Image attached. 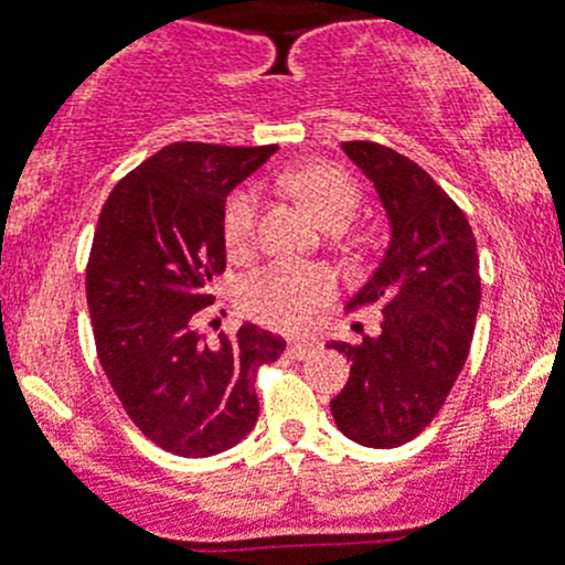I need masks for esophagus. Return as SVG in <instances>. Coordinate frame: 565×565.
Returning <instances> with one entry per match:
<instances>
[{"label": "esophagus", "instance_id": "esophagus-1", "mask_svg": "<svg viewBox=\"0 0 565 565\" xmlns=\"http://www.w3.org/2000/svg\"><path fill=\"white\" fill-rule=\"evenodd\" d=\"M312 354H315L312 342H289V345H287V356H289V360H295V362L309 360Z\"/></svg>", "mask_w": 565, "mask_h": 565}]
</instances>
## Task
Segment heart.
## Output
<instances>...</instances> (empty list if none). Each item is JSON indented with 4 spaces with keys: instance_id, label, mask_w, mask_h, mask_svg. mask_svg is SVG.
Returning a JSON list of instances; mask_svg holds the SVG:
<instances>
[{
    "instance_id": "heart-1",
    "label": "heart",
    "mask_w": 565,
    "mask_h": 565,
    "mask_svg": "<svg viewBox=\"0 0 565 565\" xmlns=\"http://www.w3.org/2000/svg\"><path fill=\"white\" fill-rule=\"evenodd\" d=\"M284 186L326 228H342L360 209V186L334 163L312 161L284 172ZM258 194L236 189L223 205V242L231 258H247L256 245ZM334 298V276L320 265L273 262L239 284V307L256 323L278 331L307 329L320 307Z\"/></svg>"
}]
</instances>
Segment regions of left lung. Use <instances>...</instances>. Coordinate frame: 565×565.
<instances>
[{"mask_svg": "<svg viewBox=\"0 0 565 565\" xmlns=\"http://www.w3.org/2000/svg\"><path fill=\"white\" fill-rule=\"evenodd\" d=\"M376 186L390 220V245L348 312L382 307V331L360 345L329 342L351 360L331 398L345 437L395 449L418 437L455 387L479 312L477 239L460 205L418 163L376 141H342Z\"/></svg>", "mask_w": 565, "mask_h": 565, "instance_id": "left-lung-1", "label": "left lung"}]
</instances>
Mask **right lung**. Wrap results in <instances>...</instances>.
Here are the masks:
<instances>
[{
  "instance_id": "right-lung-1",
  "label": "right lung",
  "mask_w": 565,
  "mask_h": 565,
  "mask_svg": "<svg viewBox=\"0 0 565 565\" xmlns=\"http://www.w3.org/2000/svg\"><path fill=\"white\" fill-rule=\"evenodd\" d=\"M276 150L175 141L99 211L86 267L99 365L128 418L178 457L236 446L258 418V367L287 348L253 323L214 345L198 331L225 270V200Z\"/></svg>"
}]
</instances>
